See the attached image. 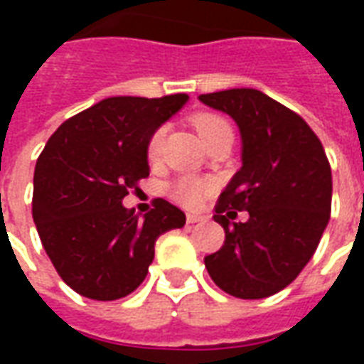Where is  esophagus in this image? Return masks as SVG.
<instances>
[{"label": "esophagus", "instance_id": "esophagus-1", "mask_svg": "<svg viewBox=\"0 0 364 364\" xmlns=\"http://www.w3.org/2000/svg\"><path fill=\"white\" fill-rule=\"evenodd\" d=\"M205 220V216H200V214H187V222L189 224H197V222Z\"/></svg>", "mask_w": 364, "mask_h": 364}]
</instances>
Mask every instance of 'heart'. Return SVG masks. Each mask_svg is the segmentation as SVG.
<instances>
[{"label":"heart","mask_w":364,"mask_h":364,"mask_svg":"<svg viewBox=\"0 0 364 364\" xmlns=\"http://www.w3.org/2000/svg\"><path fill=\"white\" fill-rule=\"evenodd\" d=\"M195 127H197L198 134L205 140V144L213 142L214 138H218L222 134H232V128L226 120L218 117V114H208V112H203V114H197L195 117ZM166 127L156 128L151 132L150 140H148V146H146V151H148V158L156 159L161 154V148H164V140H166ZM210 191V183L205 181V179H197V177H181L175 183L169 185V197L173 198L175 203H179L183 206H189V208H195V206L200 205V200L205 197L206 193Z\"/></svg>","instance_id":"obj_1"}]
</instances>
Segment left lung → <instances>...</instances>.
Segmentation results:
<instances>
[{
	"label": "left lung",
	"mask_w": 364,
	"mask_h": 364,
	"mask_svg": "<svg viewBox=\"0 0 364 364\" xmlns=\"http://www.w3.org/2000/svg\"><path fill=\"white\" fill-rule=\"evenodd\" d=\"M230 114L242 136V167L222 191L214 220L224 245L206 255L210 279L236 298L277 294L312 259L331 213V167L302 117L257 90L198 95ZM237 210L250 218L234 223Z\"/></svg>",
	"instance_id": "obj_1"
}]
</instances>
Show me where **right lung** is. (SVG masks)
Instances as JSON below:
<instances>
[{
  "label": "right lung",
  "mask_w": 364,
  "mask_h": 364,
  "mask_svg": "<svg viewBox=\"0 0 364 364\" xmlns=\"http://www.w3.org/2000/svg\"><path fill=\"white\" fill-rule=\"evenodd\" d=\"M189 95L109 97L68 119L50 136L35 167L33 220L62 281L91 300L134 292L167 230L185 213L164 198L142 218L122 205L150 175L151 132L181 111Z\"/></svg>",
  "instance_id": "right-lung-1"
}]
</instances>
